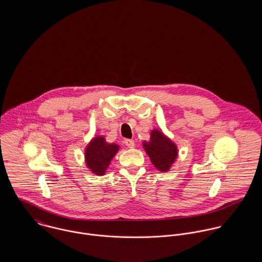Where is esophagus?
<instances>
[{
    "label": "esophagus",
    "instance_id": "1",
    "mask_svg": "<svg viewBox=\"0 0 262 262\" xmlns=\"http://www.w3.org/2000/svg\"><path fill=\"white\" fill-rule=\"evenodd\" d=\"M124 143H125L126 146L129 147V148H133V147L135 146V142H134V140H132V139H125V140H124Z\"/></svg>",
    "mask_w": 262,
    "mask_h": 262
}]
</instances>
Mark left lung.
I'll use <instances>...</instances> for the list:
<instances>
[{"mask_svg": "<svg viewBox=\"0 0 262 262\" xmlns=\"http://www.w3.org/2000/svg\"><path fill=\"white\" fill-rule=\"evenodd\" d=\"M144 148L153 165L160 171H166L178 156L177 146L161 132L153 130L148 143L144 142Z\"/></svg>", "mask_w": 262, "mask_h": 262, "instance_id": "1", "label": "left lung"}]
</instances>
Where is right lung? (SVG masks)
I'll list each match as a JSON object with an SVG mask.
<instances>
[{
    "label": "right lung",
    "instance_id": "obj_1",
    "mask_svg": "<svg viewBox=\"0 0 262 262\" xmlns=\"http://www.w3.org/2000/svg\"><path fill=\"white\" fill-rule=\"evenodd\" d=\"M119 146L108 144L103 137L95 138L85 149V160L89 168L97 174H104Z\"/></svg>",
    "mask_w": 262,
    "mask_h": 262
}]
</instances>
